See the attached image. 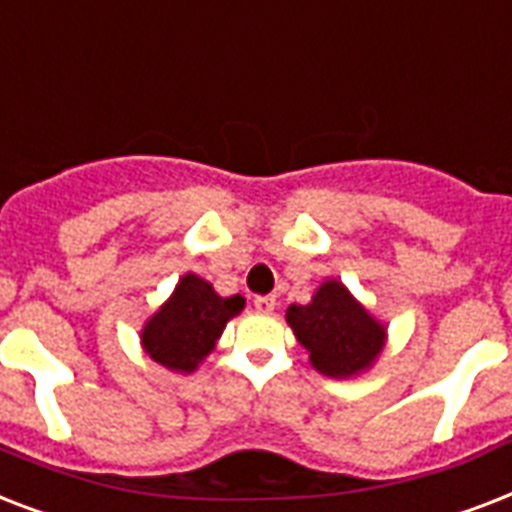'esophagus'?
Returning a JSON list of instances; mask_svg holds the SVG:
<instances>
[{
    "mask_svg": "<svg viewBox=\"0 0 512 512\" xmlns=\"http://www.w3.org/2000/svg\"><path fill=\"white\" fill-rule=\"evenodd\" d=\"M273 308H276V297L273 295H260L255 297V311L257 313H273Z\"/></svg>",
    "mask_w": 512,
    "mask_h": 512,
    "instance_id": "esophagus-1",
    "label": "esophagus"
}]
</instances>
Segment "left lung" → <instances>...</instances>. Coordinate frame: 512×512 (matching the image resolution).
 Returning <instances> with one entry per match:
<instances>
[{
	"label": "left lung",
	"instance_id": "1",
	"mask_svg": "<svg viewBox=\"0 0 512 512\" xmlns=\"http://www.w3.org/2000/svg\"><path fill=\"white\" fill-rule=\"evenodd\" d=\"M287 324L313 369L335 380L369 372L388 342V327L340 279L321 281L311 303L289 305Z\"/></svg>",
	"mask_w": 512,
	"mask_h": 512
}]
</instances>
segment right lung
<instances>
[{
    "mask_svg": "<svg viewBox=\"0 0 512 512\" xmlns=\"http://www.w3.org/2000/svg\"><path fill=\"white\" fill-rule=\"evenodd\" d=\"M244 297L217 295L196 273H185L172 295L140 329V345L156 364L177 374H191L215 350L225 324L244 311Z\"/></svg>",
    "mask_w": 512,
    "mask_h": 512,
    "instance_id": "add662e5",
    "label": "right lung"
}]
</instances>
